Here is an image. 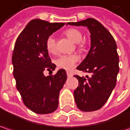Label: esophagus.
Masks as SVG:
<instances>
[{
	"label": "esophagus",
	"mask_w": 130,
	"mask_h": 130,
	"mask_svg": "<svg viewBox=\"0 0 130 130\" xmlns=\"http://www.w3.org/2000/svg\"><path fill=\"white\" fill-rule=\"evenodd\" d=\"M67 76H68V77H71L73 76V74H72V73L71 72H70V71H67Z\"/></svg>",
	"instance_id": "obj_1"
}]
</instances>
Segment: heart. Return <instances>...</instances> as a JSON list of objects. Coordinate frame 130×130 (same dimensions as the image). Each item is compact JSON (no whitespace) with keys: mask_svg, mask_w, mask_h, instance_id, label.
Here are the masks:
<instances>
[{"mask_svg":"<svg viewBox=\"0 0 130 130\" xmlns=\"http://www.w3.org/2000/svg\"><path fill=\"white\" fill-rule=\"evenodd\" d=\"M65 34L73 42L78 43L79 45H82L80 44V42H82L83 39V35L79 30L76 28H69L65 31ZM45 45L47 51L49 53L53 54L56 51V40L53 35H51L47 38ZM78 60L79 57L76 54L61 55L56 59V64L60 68H63L65 70H71L74 68Z\"/></svg>","mask_w":130,"mask_h":130,"instance_id":"obj_1","label":"heart"}]
</instances>
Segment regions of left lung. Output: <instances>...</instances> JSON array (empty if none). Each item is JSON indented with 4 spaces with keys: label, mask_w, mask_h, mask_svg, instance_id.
I'll return each instance as SVG.
<instances>
[{
    "label": "left lung",
    "mask_w": 130,
    "mask_h": 130,
    "mask_svg": "<svg viewBox=\"0 0 130 130\" xmlns=\"http://www.w3.org/2000/svg\"><path fill=\"white\" fill-rule=\"evenodd\" d=\"M67 24L86 26L90 33V48L76 69L91 76H74L79 81V85L73 95L80 110H97L107 102L116 87L119 71L117 45L109 31L93 18Z\"/></svg>",
    "instance_id": "8db88e82"
}]
</instances>
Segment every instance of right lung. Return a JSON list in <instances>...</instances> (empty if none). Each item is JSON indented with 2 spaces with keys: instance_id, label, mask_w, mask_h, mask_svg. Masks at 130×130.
Returning <instances> with one entry per match:
<instances>
[{
  "instance_id": "right-lung-1",
  "label": "right lung",
  "mask_w": 130,
  "mask_h": 130,
  "mask_svg": "<svg viewBox=\"0 0 130 130\" xmlns=\"http://www.w3.org/2000/svg\"><path fill=\"white\" fill-rule=\"evenodd\" d=\"M65 24L32 20L14 45L12 62L16 87L24 104L37 114H48L57 109L59 91L67 79L64 69L54 76L43 74L45 70L56 68L46 48V40Z\"/></svg>"
}]
</instances>
